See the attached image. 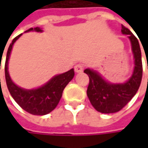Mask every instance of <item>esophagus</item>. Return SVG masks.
Returning a JSON list of instances; mask_svg holds the SVG:
<instances>
[{
	"instance_id": "obj_1",
	"label": "esophagus",
	"mask_w": 148,
	"mask_h": 148,
	"mask_svg": "<svg viewBox=\"0 0 148 148\" xmlns=\"http://www.w3.org/2000/svg\"><path fill=\"white\" fill-rule=\"evenodd\" d=\"M74 70H75L76 73H81L84 70V65L83 64H80V63L76 64L74 66Z\"/></svg>"
}]
</instances>
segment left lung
<instances>
[{"label":"left lung","instance_id":"8db88e82","mask_svg":"<svg viewBox=\"0 0 148 148\" xmlns=\"http://www.w3.org/2000/svg\"><path fill=\"white\" fill-rule=\"evenodd\" d=\"M122 33L129 35L134 58V69L130 79L123 84H111L104 80L96 71L89 69L84 73L89 77L86 94L92 105L101 113H115L121 110L137 92L142 79L141 51L135 36L122 25Z\"/></svg>","mask_w":148,"mask_h":148}]
</instances>
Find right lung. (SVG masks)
Wrapping results in <instances>:
<instances>
[{"label":"right lung","instance_id":"obj_1","mask_svg":"<svg viewBox=\"0 0 148 148\" xmlns=\"http://www.w3.org/2000/svg\"><path fill=\"white\" fill-rule=\"evenodd\" d=\"M31 31L42 32L39 27H36L34 29L31 28L26 32ZM21 35L22 34H19L14 38L8 49L5 62V77L7 86L14 99L23 110L32 115H46L51 112L57 106L62 96V92L64 88L69 84V82L74 78V71L72 69L64 74L56 75L43 86L37 89L25 90L16 86L12 81L8 74V59L13 45Z\"/></svg>","mask_w":148,"mask_h":148}]
</instances>
